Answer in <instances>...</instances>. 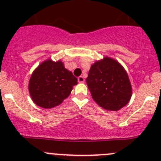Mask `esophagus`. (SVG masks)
Here are the masks:
<instances>
[{
	"instance_id": "34e87169",
	"label": "esophagus",
	"mask_w": 161,
	"mask_h": 161,
	"mask_svg": "<svg viewBox=\"0 0 161 161\" xmlns=\"http://www.w3.org/2000/svg\"><path fill=\"white\" fill-rule=\"evenodd\" d=\"M78 81H79V82H80V83H82V82H85V79H84L83 76H79V77L78 78Z\"/></svg>"
}]
</instances>
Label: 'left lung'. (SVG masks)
Returning a JSON list of instances; mask_svg holds the SVG:
<instances>
[{
	"label": "left lung",
	"mask_w": 161,
	"mask_h": 161,
	"mask_svg": "<svg viewBox=\"0 0 161 161\" xmlns=\"http://www.w3.org/2000/svg\"><path fill=\"white\" fill-rule=\"evenodd\" d=\"M86 83L94 101L108 111H118L131 97L127 72L118 61L108 57L91 66Z\"/></svg>",
	"instance_id": "8db88e82"
}]
</instances>
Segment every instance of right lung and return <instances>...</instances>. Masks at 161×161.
<instances>
[{
  "label": "right lung",
  "mask_w": 161,
  "mask_h": 161,
  "mask_svg": "<svg viewBox=\"0 0 161 161\" xmlns=\"http://www.w3.org/2000/svg\"><path fill=\"white\" fill-rule=\"evenodd\" d=\"M77 83V79L64 68L62 61L48 59L32 72L29 91L36 104L48 109L61 104Z\"/></svg>",
  "instance_id": "obj_1"
}]
</instances>
